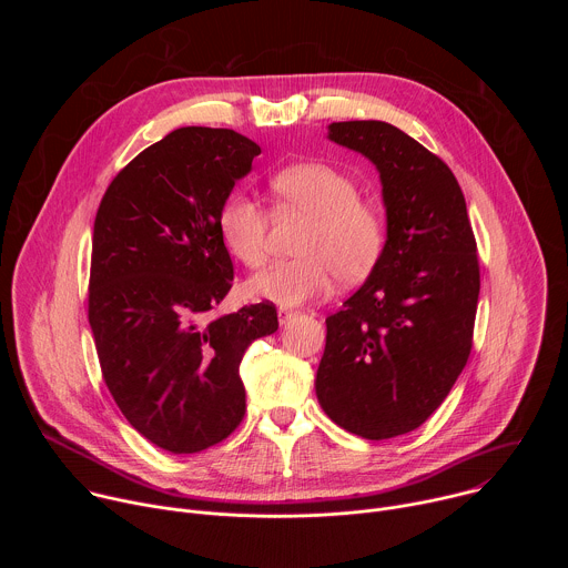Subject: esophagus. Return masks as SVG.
<instances>
[{
    "label": "esophagus",
    "mask_w": 568,
    "mask_h": 568,
    "mask_svg": "<svg viewBox=\"0 0 568 568\" xmlns=\"http://www.w3.org/2000/svg\"><path fill=\"white\" fill-rule=\"evenodd\" d=\"M296 316V312H292V310H287V307H278V323L281 326H285V323L290 321V318H294Z\"/></svg>",
    "instance_id": "obj_1"
}]
</instances>
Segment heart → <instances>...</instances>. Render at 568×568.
Wrapping results in <instances>:
<instances>
[{
  "instance_id": "b5f03b06",
  "label": "heart",
  "mask_w": 568,
  "mask_h": 568,
  "mask_svg": "<svg viewBox=\"0 0 568 568\" xmlns=\"http://www.w3.org/2000/svg\"><path fill=\"white\" fill-rule=\"evenodd\" d=\"M270 189L278 211L310 215V224L296 247L301 256L276 261L254 274L247 283L252 296L294 307L331 294L337 276L357 283L375 270L384 250V217L359 200L353 178L328 164L303 161L281 169ZM217 231L240 263H265L270 217L256 197L231 193L217 211Z\"/></svg>"
}]
</instances>
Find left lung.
<instances>
[{"label": "left lung", "instance_id": "obj_1", "mask_svg": "<svg viewBox=\"0 0 568 568\" xmlns=\"http://www.w3.org/2000/svg\"><path fill=\"white\" fill-rule=\"evenodd\" d=\"M328 139L379 173L386 242L364 285L326 318L316 397L368 440L418 429L471 351L478 258L463 191L443 159L384 121H342Z\"/></svg>", "mask_w": 568, "mask_h": 568}]
</instances>
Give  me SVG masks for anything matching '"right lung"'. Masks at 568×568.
Returning a JSON list of instances; mask_svg holds the SVG:
<instances>
[{
    "label": "right lung",
    "instance_id": "1",
    "mask_svg": "<svg viewBox=\"0 0 568 568\" xmlns=\"http://www.w3.org/2000/svg\"><path fill=\"white\" fill-rule=\"evenodd\" d=\"M261 145L224 128H180L105 191L92 240L90 326L128 423L171 454L224 440L245 416L240 362L278 331L272 303L209 318L233 263L217 211Z\"/></svg>",
    "mask_w": 568,
    "mask_h": 568
}]
</instances>
